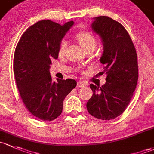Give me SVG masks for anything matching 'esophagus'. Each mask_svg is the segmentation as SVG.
<instances>
[{"label": "esophagus", "instance_id": "1", "mask_svg": "<svg viewBox=\"0 0 154 154\" xmlns=\"http://www.w3.org/2000/svg\"><path fill=\"white\" fill-rule=\"evenodd\" d=\"M85 85H86V84L83 82H77L78 88H82V87H85Z\"/></svg>", "mask_w": 154, "mask_h": 154}]
</instances>
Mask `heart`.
I'll return each mask as SVG.
<instances>
[{"label":"heart","instance_id":"b5f03b06","mask_svg":"<svg viewBox=\"0 0 154 154\" xmlns=\"http://www.w3.org/2000/svg\"><path fill=\"white\" fill-rule=\"evenodd\" d=\"M76 38L79 41V44L82 45L84 50H86L93 49L94 50L97 44V41H96L95 36L90 32L83 31L80 32L76 35ZM66 45H67V42L65 39H62L60 42L59 47H58V54L62 55L66 50Z\"/></svg>","mask_w":154,"mask_h":154}]
</instances>
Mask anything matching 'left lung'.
I'll list each match as a JSON object with an SVG mask.
<instances>
[{
    "instance_id": "1",
    "label": "left lung",
    "mask_w": 154,
    "mask_h": 154,
    "mask_svg": "<svg viewBox=\"0 0 154 154\" xmlns=\"http://www.w3.org/2000/svg\"><path fill=\"white\" fill-rule=\"evenodd\" d=\"M91 26L102 41L104 51L100 61L107 78L101 87L90 85L93 93L87 109L99 119H113L125 111L136 90L137 55L129 34L120 23L107 16H99L94 18Z\"/></svg>"
}]
</instances>
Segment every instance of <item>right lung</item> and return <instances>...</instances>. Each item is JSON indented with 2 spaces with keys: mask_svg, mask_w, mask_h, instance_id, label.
Instances as JSON below:
<instances>
[{
  "mask_svg": "<svg viewBox=\"0 0 154 154\" xmlns=\"http://www.w3.org/2000/svg\"><path fill=\"white\" fill-rule=\"evenodd\" d=\"M73 24L40 20L24 32L15 48L13 70L20 96L26 109L43 121L61 115L64 99L77 85L70 79L53 82L50 73L51 60L58 58L60 42Z\"/></svg>",
  "mask_w": 154,
  "mask_h": 154,
  "instance_id": "obj_1",
  "label": "right lung"
}]
</instances>
